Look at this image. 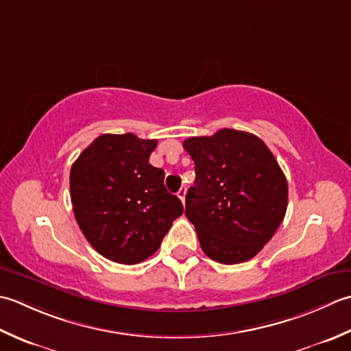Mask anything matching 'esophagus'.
<instances>
[{
    "mask_svg": "<svg viewBox=\"0 0 351 351\" xmlns=\"http://www.w3.org/2000/svg\"><path fill=\"white\" fill-rule=\"evenodd\" d=\"M177 195H178V198L182 199V203H184V198H186V186H182V188L178 189Z\"/></svg>",
    "mask_w": 351,
    "mask_h": 351,
    "instance_id": "1",
    "label": "esophagus"
}]
</instances>
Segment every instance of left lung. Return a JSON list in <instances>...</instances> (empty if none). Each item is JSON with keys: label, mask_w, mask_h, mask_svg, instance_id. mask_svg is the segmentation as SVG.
I'll list each match as a JSON object with an SVG mask.
<instances>
[{"label": "left lung", "mask_w": 351, "mask_h": 351, "mask_svg": "<svg viewBox=\"0 0 351 351\" xmlns=\"http://www.w3.org/2000/svg\"><path fill=\"white\" fill-rule=\"evenodd\" d=\"M195 163L186 217L206 256L224 265L247 262L273 238L288 207V182L256 134L223 128L183 142Z\"/></svg>", "instance_id": "1"}]
</instances>
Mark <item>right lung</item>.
<instances>
[{"mask_svg":"<svg viewBox=\"0 0 351 351\" xmlns=\"http://www.w3.org/2000/svg\"><path fill=\"white\" fill-rule=\"evenodd\" d=\"M156 139L101 134L78 156L69 174L77 224L94 250L112 262L145 261L183 213L163 184L165 171L149 163Z\"/></svg>","mask_w":351,"mask_h":351,"instance_id":"obj_1","label":"right lung"}]
</instances>
